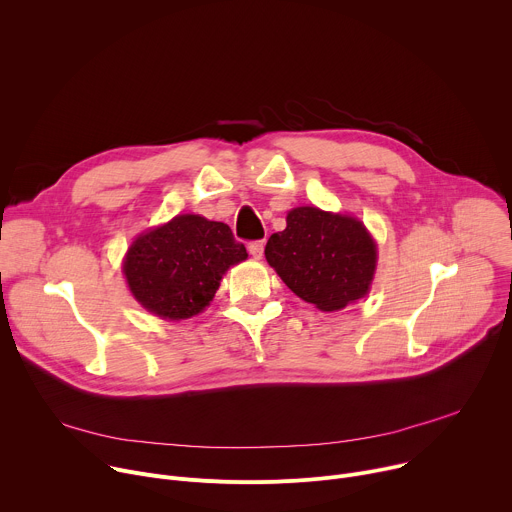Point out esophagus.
I'll use <instances>...</instances> for the list:
<instances>
[{
	"label": "esophagus",
	"instance_id": "esophagus-1",
	"mask_svg": "<svg viewBox=\"0 0 512 512\" xmlns=\"http://www.w3.org/2000/svg\"><path fill=\"white\" fill-rule=\"evenodd\" d=\"M263 247H265L263 241H253V243H249V253H251L255 259H261V257H263Z\"/></svg>",
	"mask_w": 512,
	"mask_h": 512
}]
</instances>
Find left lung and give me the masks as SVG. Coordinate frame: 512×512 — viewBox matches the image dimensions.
Here are the masks:
<instances>
[{
  "mask_svg": "<svg viewBox=\"0 0 512 512\" xmlns=\"http://www.w3.org/2000/svg\"><path fill=\"white\" fill-rule=\"evenodd\" d=\"M265 259L298 298L336 312L369 294L377 245L354 216L298 206L269 237Z\"/></svg>",
  "mask_w": 512,
  "mask_h": 512,
  "instance_id": "8db88e82",
  "label": "left lung"
}]
</instances>
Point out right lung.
<instances>
[{
    "mask_svg": "<svg viewBox=\"0 0 512 512\" xmlns=\"http://www.w3.org/2000/svg\"><path fill=\"white\" fill-rule=\"evenodd\" d=\"M245 259L247 249L229 225L178 214L131 243L123 273L145 310L164 320H186L210 304L227 269Z\"/></svg>",
    "mask_w": 512,
    "mask_h": 512,
    "instance_id": "1",
    "label": "right lung"
}]
</instances>
